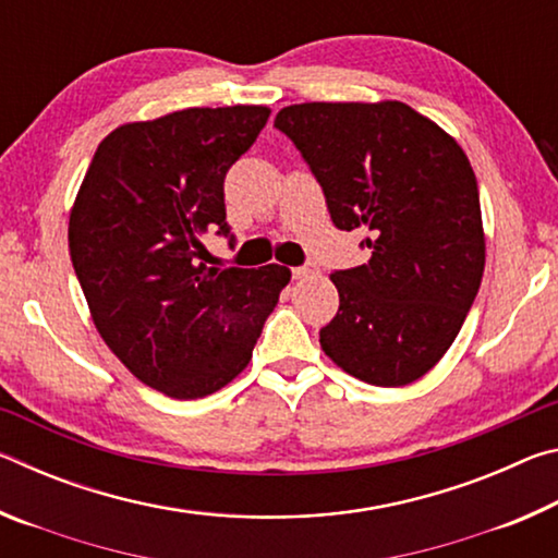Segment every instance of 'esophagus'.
<instances>
[{
	"label": "esophagus",
	"instance_id": "34e87169",
	"mask_svg": "<svg viewBox=\"0 0 558 558\" xmlns=\"http://www.w3.org/2000/svg\"><path fill=\"white\" fill-rule=\"evenodd\" d=\"M317 272H319V268L315 266V263H305V266L292 268V278H295V280H305V278H315Z\"/></svg>",
	"mask_w": 558,
	"mask_h": 558
}]
</instances>
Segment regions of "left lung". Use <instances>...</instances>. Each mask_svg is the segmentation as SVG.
I'll use <instances>...</instances> for the list:
<instances>
[{
	"label": "left lung",
	"instance_id": "left-lung-1",
	"mask_svg": "<svg viewBox=\"0 0 558 558\" xmlns=\"http://www.w3.org/2000/svg\"><path fill=\"white\" fill-rule=\"evenodd\" d=\"M276 128L323 186L332 223L364 231V266L335 270L319 344L347 374L405 386L456 342L485 270L477 179L446 130L399 100L300 102Z\"/></svg>",
	"mask_w": 558,
	"mask_h": 558
}]
</instances>
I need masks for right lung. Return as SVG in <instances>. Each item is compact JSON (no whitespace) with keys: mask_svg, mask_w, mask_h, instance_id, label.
<instances>
[{"mask_svg":"<svg viewBox=\"0 0 558 558\" xmlns=\"http://www.w3.org/2000/svg\"><path fill=\"white\" fill-rule=\"evenodd\" d=\"M268 116L263 106L186 108L120 125L98 145L73 202L69 251L102 342L172 399L233 381L290 282L278 263H199L204 233H231L223 179Z\"/></svg>","mask_w":558,"mask_h":558,"instance_id":"obj_1","label":"right lung"}]
</instances>
